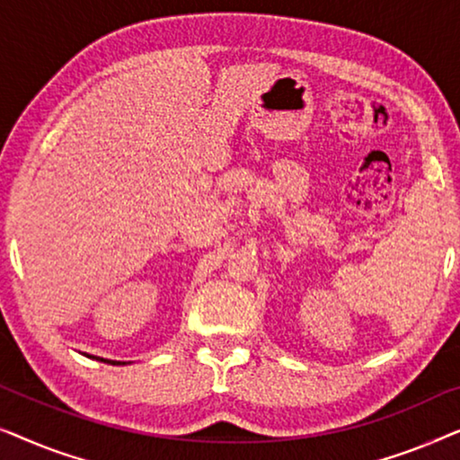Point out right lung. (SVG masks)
Wrapping results in <instances>:
<instances>
[{
    "label": "right lung",
    "mask_w": 460,
    "mask_h": 460,
    "mask_svg": "<svg viewBox=\"0 0 460 460\" xmlns=\"http://www.w3.org/2000/svg\"><path fill=\"white\" fill-rule=\"evenodd\" d=\"M87 358H93V360H100V362H106V364H125V362H117V360H106V358H98V356H90L85 354Z\"/></svg>",
    "instance_id": "1"
}]
</instances>
